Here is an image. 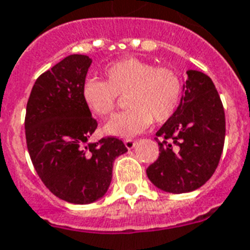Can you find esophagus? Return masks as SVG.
Masks as SVG:
<instances>
[{
	"instance_id": "34e87169",
	"label": "esophagus",
	"mask_w": 250,
	"mask_h": 250,
	"mask_svg": "<svg viewBox=\"0 0 250 250\" xmlns=\"http://www.w3.org/2000/svg\"><path fill=\"white\" fill-rule=\"evenodd\" d=\"M125 147H127V149L131 150L136 146V141H135V140H132V139H127L125 141Z\"/></svg>"
}]
</instances>
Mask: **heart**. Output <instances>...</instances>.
<instances>
[{"label": "heart", "mask_w": 250, "mask_h": 250, "mask_svg": "<svg viewBox=\"0 0 250 250\" xmlns=\"http://www.w3.org/2000/svg\"><path fill=\"white\" fill-rule=\"evenodd\" d=\"M106 81L86 79L82 99L93 114L106 118L114 111L119 96H125L128 109L106 125L109 135L131 137L149 128L153 119L163 123L180 107L184 83L176 70L155 66L137 58H125L107 65Z\"/></svg>", "instance_id": "1"}]
</instances>
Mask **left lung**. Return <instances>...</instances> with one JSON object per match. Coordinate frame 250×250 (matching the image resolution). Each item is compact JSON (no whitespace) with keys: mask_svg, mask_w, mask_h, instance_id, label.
Returning a JSON list of instances; mask_svg holds the SVG:
<instances>
[{"mask_svg":"<svg viewBox=\"0 0 250 250\" xmlns=\"http://www.w3.org/2000/svg\"><path fill=\"white\" fill-rule=\"evenodd\" d=\"M186 73L180 107L157 132L159 158L146 169L153 185L172 194L194 191L212 177L226 133L224 105L212 79L198 70Z\"/></svg>","mask_w":250,"mask_h":250,"instance_id":"1","label":"left lung"}]
</instances>
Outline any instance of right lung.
Here are the masks:
<instances>
[{"mask_svg": "<svg viewBox=\"0 0 250 250\" xmlns=\"http://www.w3.org/2000/svg\"><path fill=\"white\" fill-rule=\"evenodd\" d=\"M91 60L69 55L34 83L26 104L25 139L44 186L73 204H90L110 186L113 163L127 147L115 137L88 143L97 127L82 99Z\"/></svg>", "mask_w": 250, "mask_h": 250, "instance_id": "obj_1", "label": "right lung"}]
</instances>
